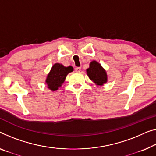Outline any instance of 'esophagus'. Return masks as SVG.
<instances>
[{
  "label": "esophagus",
  "instance_id": "34e87169",
  "mask_svg": "<svg viewBox=\"0 0 156 156\" xmlns=\"http://www.w3.org/2000/svg\"><path fill=\"white\" fill-rule=\"evenodd\" d=\"M75 71H76V72H77V73H79V72H80V71H81L80 67H76V68L75 69Z\"/></svg>",
  "mask_w": 156,
  "mask_h": 156
}]
</instances>
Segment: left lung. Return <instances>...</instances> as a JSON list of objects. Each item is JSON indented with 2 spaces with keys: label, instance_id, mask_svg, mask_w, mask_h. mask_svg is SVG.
Segmentation results:
<instances>
[{
  "label": "left lung",
  "instance_id": "1",
  "mask_svg": "<svg viewBox=\"0 0 156 156\" xmlns=\"http://www.w3.org/2000/svg\"><path fill=\"white\" fill-rule=\"evenodd\" d=\"M86 72L88 77L96 85L102 86L107 83L106 71L98 62L93 60L90 62L89 68L87 69Z\"/></svg>",
  "mask_w": 156,
  "mask_h": 156
}]
</instances>
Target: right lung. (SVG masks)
Masks as SVG:
<instances>
[{
    "mask_svg": "<svg viewBox=\"0 0 156 156\" xmlns=\"http://www.w3.org/2000/svg\"><path fill=\"white\" fill-rule=\"evenodd\" d=\"M73 71V68L71 66L66 67L59 63H55L52 66L45 80V84L48 89L52 92L57 91L59 87H62L66 76Z\"/></svg>",
    "mask_w": 156,
    "mask_h": 156,
    "instance_id": "add662e5",
    "label": "right lung"
}]
</instances>
